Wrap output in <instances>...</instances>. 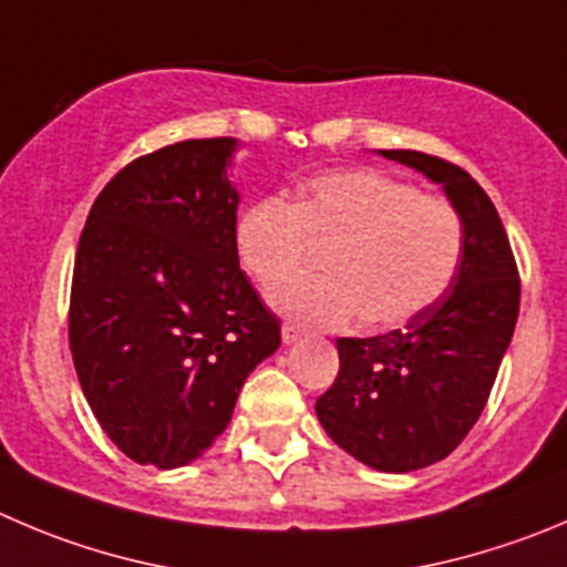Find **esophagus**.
<instances>
[{
    "label": "esophagus",
    "mask_w": 567,
    "mask_h": 567,
    "mask_svg": "<svg viewBox=\"0 0 567 567\" xmlns=\"http://www.w3.org/2000/svg\"><path fill=\"white\" fill-rule=\"evenodd\" d=\"M280 337H284V344H295L300 337H303V333H300L295 326H284V331H280Z\"/></svg>",
    "instance_id": "34e87169"
}]
</instances>
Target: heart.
<instances>
[{
	"mask_svg": "<svg viewBox=\"0 0 567 567\" xmlns=\"http://www.w3.org/2000/svg\"><path fill=\"white\" fill-rule=\"evenodd\" d=\"M234 247L241 269L275 287L326 254V278L292 280L269 303L309 328L353 320L392 331L423 317L454 284L465 250L462 217L449 199L379 169L322 172L292 206L256 199L239 214Z\"/></svg>",
	"mask_w": 567,
	"mask_h": 567,
	"instance_id": "obj_1",
	"label": "heart"
}]
</instances>
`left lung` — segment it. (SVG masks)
I'll use <instances>...</instances> for the list:
<instances>
[{"instance_id":"8db88e82","label":"left lung","mask_w":567,"mask_h":567,"mask_svg":"<svg viewBox=\"0 0 567 567\" xmlns=\"http://www.w3.org/2000/svg\"><path fill=\"white\" fill-rule=\"evenodd\" d=\"M384 158L440 183L465 228L454 284L423 317L368 339L339 337V375L317 417L368 467L409 473L445 460L476 425L520 309V278L493 199L462 166L417 150Z\"/></svg>"}]
</instances>
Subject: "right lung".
<instances>
[{"label":"right lung","instance_id":"right-lung-1","mask_svg":"<svg viewBox=\"0 0 567 567\" xmlns=\"http://www.w3.org/2000/svg\"><path fill=\"white\" fill-rule=\"evenodd\" d=\"M236 138H188L116 172L74 256L69 348L91 412L138 465L183 467L228 429L280 322L239 269Z\"/></svg>","mask_w":567,"mask_h":567}]
</instances>
